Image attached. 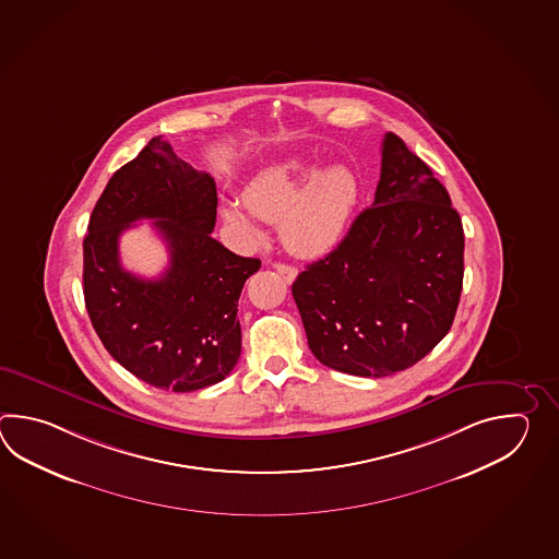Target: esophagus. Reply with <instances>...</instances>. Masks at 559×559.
Listing matches in <instances>:
<instances>
[{
    "instance_id": "1",
    "label": "esophagus",
    "mask_w": 559,
    "mask_h": 559,
    "mask_svg": "<svg viewBox=\"0 0 559 559\" xmlns=\"http://www.w3.org/2000/svg\"><path fill=\"white\" fill-rule=\"evenodd\" d=\"M275 270H277V274L284 277L287 284H292L294 280H296L297 270L296 267H292V265H287V263H275Z\"/></svg>"
}]
</instances>
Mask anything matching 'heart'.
<instances>
[{"label": "heart", "mask_w": 559, "mask_h": 559, "mask_svg": "<svg viewBox=\"0 0 559 559\" xmlns=\"http://www.w3.org/2000/svg\"><path fill=\"white\" fill-rule=\"evenodd\" d=\"M356 176L349 167L289 157L263 167L243 188V203H224L227 226L255 231V215L277 222L280 239L296 255H320L344 234L356 207Z\"/></svg>", "instance_id": "1"}]
</instances>
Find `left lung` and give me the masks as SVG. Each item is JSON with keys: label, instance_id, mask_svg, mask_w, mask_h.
Returning <instances> with one entry per match:
<instances>
[{"label": "left lung", "instance_id": "1", "mask_svg": "<svg viewBox=\"0 0 559 559\" xmlns=\"http://www.w3.org/2000/svg\"><path fill=\"white\" fill-rule=\"evenodd\" d=\"M464 284V227L450 193L395 133L381 143L373 203L292 285L309 349L328 368L385 378L452 328Z\"/></svg>", "mask_w": 559, "mask_h": 559}]
</instances>
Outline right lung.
<instances>
[{
	"instance_id": "add662e5",
	"label": "right lung",
	"mask_w": 559,
	"mask_h": 559,
	"mask_svg": "<svg viewBox=\"0 0 559 559\" xmlns=\"http://www.w3.org/2000/svg\"><path fill=\"white\" fill-rule=\"evenodd\" d=\"M217 191L210 174L157 135L119 167L95 203L84 239L85 308L109 356L171 392L226 380L241 354L238 301L262 262L212 238ZM152 218L170 250L167 274L143 281L118 262V236Z\"/></svg>"
}]
</instances>
